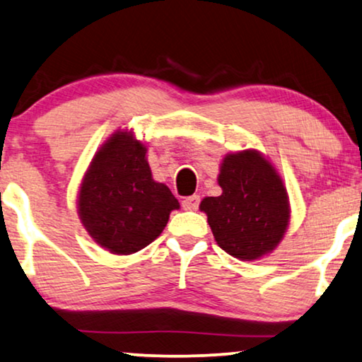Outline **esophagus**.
<instances>
[{"mask_svg": "<svg viewBox=\"0 0 362 362\" xmlns=\"http://www.w3.org/2000/svg\"><path fill=\"white\" fill-rule=\"evenodd\" d=\"M181 204H182V209H186V211H196L197 207H199V196H189V197H186V199L182 201Z\"/></svg>", "mask_w": 362, "mask_h": 362, "instance_id": "34e87169", "label": "esophagus"}]
</instances>
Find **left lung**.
<instances>
[{
  "instance_id": "8db88e82",
  "label": "left lung",
  "mask_w": 362,
  "mask_h": 362,
  "mask_svg": "<svg viewBox=\"0 0 362 362\" xmlns=\"http://www.w3.org/2000/svg\"><path fill=\"white\" fill-rule=\"evenodd\" d=\"M217 182L222 194L199 204L217 245L247 262L272 254L284 240L291 212L276 168L252 148L232 151L222 158Z\"/></svg>"
}]
</instances>
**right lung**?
Segmentation results:
<instances>
[{
    "instance_id": "right-lung-1",
    "label": "right lung",
    "mask_w": 362,
    "mask_h": 362,
    "mask_svg": "<svg viewBox=\"0 0 362 362\" xmlns=\"http://www.w3.org/2000/svg\"><path fill=\"white\" fill-rule=\"evenodd\" d=\"M148 146L122 128L98 148L82 177L77 212L92 240L115 255H130L161 234L180 202L153 180Z\"/></svg>"
}]
</instances>
